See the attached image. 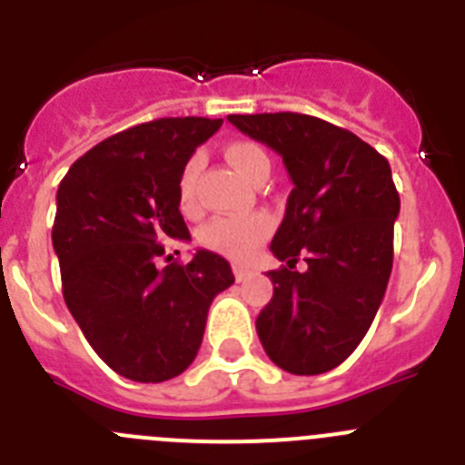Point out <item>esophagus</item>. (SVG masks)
Listing matches in <instances>:
<instances>
[{
    "label": "esophagus",
    "instance_id": "1",
    "mask_svg": "<svg viewBox=\"0 0 465 465\" xmlns=\"http://www.w3.org/2000/svg\"><path fill=\"white\" fill-rule=\"evenodd\" d=\"M232 272H235L237 282H246V279L252 277V272H249L246 268H242V265H235V268H232Z\"/></svg>",
    "mask_w": 465,
    "mask_h": 465
}]
</instances>
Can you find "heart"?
<instances>
[{"instance_id": "heart-1", "label": "heart", "mask_w": 465, "mask_h": 465, "mask_svg": "<svg viewBox=\"0 0 465 465\" xmlns=\"http://www.w3.org/2000/svg\"><path fill=\"white\" fill-rule=\"evenodd\" d=\"M225 158L246 182H253V176L261 170H270L268 153L253 142L246 139H235L225 146ZM197 170H200V160L191 158L183 165L182 176H179V204L183 209H193L195 204V179ZM270 219L262 213H253V216H244V219H230V216H221L213 219L200 230V242L207 249L225 253L230 258H249L262 240L270 235Z\"/></svg>"}]
</instances>
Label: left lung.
<instances>
[{
	"label": "left lung",
	"instance_id": "left-lung-1",
	"mask_svg": "<svg viewBox=\"0 0 465 465\" xmlns=\"http://www.w3.org/2000/svg\"><path fill=\"white\" fill-rule=\"evenodd\" d=\"M282 155L293 191L270 252L272 300L256 319L265 354L293 375L338 368L371 328L393 265L401 197L389 160L344 127L307 114H230ZM305 257L308 270L294 262Z\"/></svg>",
	"mask_w": 465,
	"mask_h": 465
}]
</instances>
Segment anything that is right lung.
<instances>
[{"mask_svg": "<svg viewBox=\"0 0 465 465\" xmlns=\"http://www.w3.org/2000/svg\"><path fill=\"white\" fill-rule=\"evenodd\" d=\"M221 118H158L81 155L57 188L53 249L63 295L90 347L133 381L182 375L203 344L212 300L235 282L230 262L197 252L165 268L167 240L188 242L179 176ZM176 253V252H174Z\"/></svg>", "mask_w": 465, "mask_h": 465, "instance_id": "obj_1", "label": "right lung"}]
</instances>
